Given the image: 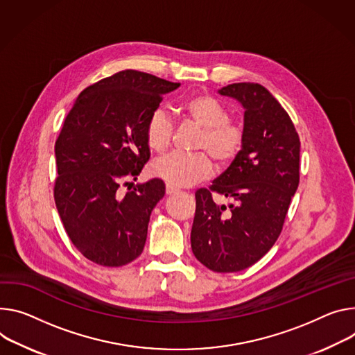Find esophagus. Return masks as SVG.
<instances>
[{
  "instance_id": "esophagus-1",
  "label": "esophagus",
  "mask_w": 355,
  "mask_h": 355,
  "mask_svg": "<svg viewBox=\"0 0 355 355\" xmlns=\"http://www.w3.org/2000/svg\"><path fill=\"white\" fill-rule=\"evenodd\" d=\"M166 192H167V196H174V194H178L180 189H178V188H175L174 185L167 184V185H166Z\"/></svg>"
}]
</instances>
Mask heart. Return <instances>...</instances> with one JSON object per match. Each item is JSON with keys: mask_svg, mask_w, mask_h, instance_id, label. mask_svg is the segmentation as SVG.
Returning a JSON list of instances; mask_svg holds the SVG:
<instances>
[{"mask_svg": "<svg viewBox=\"0 0 355 355\" xmlns=\"http://www.w3.org/2000/svg\"><path fill=\"white\" fill-rule=\"evenodd\" d=\"M184 116L201 128L194 154H171L157 161L151 173L174 187H191L208 180L218 166H228L238 157L245 144L243 125L228 117L227 107L211 94H192L181 105ZM146 143L148 148L163 155L173 140V124L164 109H155L146 123Z\"/></svg>", "mask_w": 355, "mask_h": 355, "instance_id": "b5f03b06", "label": "heart"}]
</instances>
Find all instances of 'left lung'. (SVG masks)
<instances>
[{"label": "left lung", "instance_id": "left-lung-1", "mask_svg": "<svg viewBox=\"0 0 355 355\" xmlns=\"http://www.w3.org/2000/svg\"><path fill=\"white\" fill-rule=\"evenodd\" d=\"M245 109V144L212 185L196 192L191 248L197 259L219 273L243 270L277 241L299 187L300 140L292 119L259 83H232L218 90ZM223 195L230 207L214 204Z\"/></svg>", "mask_w": 355, "mask_h": 355}]
</instances>
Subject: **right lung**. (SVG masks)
I'll use <instances>...</instances> for the list:
<instances>
[{
  "instance_id": "1",
  "label": "right lung",
  "mask_w": 355,
  "mask_h": 355,
  "mask_svg": "<svg viewBox=\"0 0 355 355\" xmlns=\"http://www.w3.org/2000/svg\"><path fill=\"white\" fill-rule=\"evenodd\" d=\"M180 83L125 69L86 87L55 143V204L69 239L89 261L109 268L143 252L153 208L164 197L159 178L125 194L150 158L146 123L163 94Z\"/></svg>"
}]
</instances>
